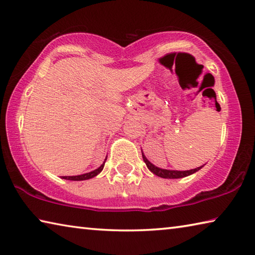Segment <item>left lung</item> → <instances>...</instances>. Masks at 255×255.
<instances>
[{
	"mask_svg": "<svg viewBox=\"0 0 255 255\" xmlns=\"http://www.w3.org/2000/svg\"><path fill=\"white\" fill-rule=\"evenodd\" d=\"M143 155V159L146 164V166L148 167V170L150 172H153L155 175L157 176H161V178L164 179H180V178H184V176H188L190 174L195 173V172L199 171L202 166L200 167H197V169H193V170H189V171H172V170H164V169H159V167H156L155 165H153L152 163H150L147 158L145 157V155L141 153Z\"/></svg>",
	"mask_w": 255,
	"mask_h": 255,
	"instance_id": "left-lung-1",
	"label": "left lung"
}]
</instances>
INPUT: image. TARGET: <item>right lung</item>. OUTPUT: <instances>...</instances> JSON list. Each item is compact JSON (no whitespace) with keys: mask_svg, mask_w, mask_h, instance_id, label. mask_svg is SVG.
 Wrapping results in <instances>:
<instances>
[{"mask_svg":"<svg viewBox=\"0 0 255 255\" xmlns=\"http://www.w3.org/2000/svg\"><path fill=\"white\" fill-rule=\"evenodd\" d=\"M107 159V158H106ZM106 159L105 162H103L102 165L99 167V169L94 170L92 172H89V173H85V174H82V175H73V176H63V179L65 180H72V181H82V180H89L91 178H94V176L98 175L100 172L103 170V166H105V163H106Z\"/></svg>","mask_w":255,"mask_h":255,"instance_id":"add662e5","label":"right lung"}]
</instances>
